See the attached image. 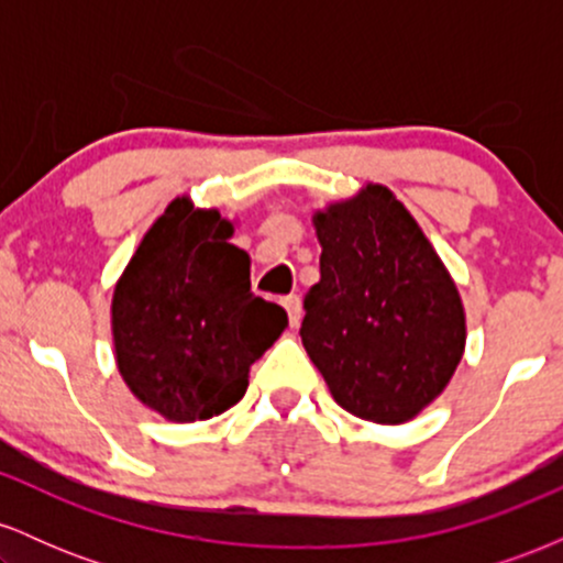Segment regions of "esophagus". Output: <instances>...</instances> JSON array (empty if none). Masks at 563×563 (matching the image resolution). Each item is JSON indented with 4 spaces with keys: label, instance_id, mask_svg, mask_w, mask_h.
Here are the masks:
<instances>
[{
    "label": "esophagus",
    "instance_id": "34e87169",
    "mask_svg": "<svg viewBox=\"0 0 563 563\" xmlns=\"http://www.w3.org/2000/svg\"><path fill=\"white\" fill-rule=\"evenodd\" d=\"M283 307H286V312H288V322H290V328H296L301 322V299L296 294H290V296H286V299H283Z\"/></svg>",
    "mask_w": 563,
    "mask_h": 563
}]
</instances>
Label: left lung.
Listing matches in <instances>:
<instances>
[{
  "instance_id": "left-lung-1",
  "label": "left lung",
  "mask_w": 563,
  "mask_h": 563,
  "mask_svg": "<svg viewBox=\"0 0 563 563\" xmlns=\"http://www.w3.org/2000/svg\"><path fill=\"white\" fill-rule=\"evenodd\" d=\"M320 283L303 296L301 344L333 399L373 423L431 405L466 349L461 294L434 245L384 185L312 217Z\"/></svg>"
}]
</instances>
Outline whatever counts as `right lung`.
<instances>
[{
	"label": "right lung",
	"mask_w": 563,
	"mask_h": 563,
	"mask_svg": "<svg viewBox=\"0 0 563 563\" xmlns=\"http://www.w3.org/2000/svg\"><path fill=\"white\" fill-rule=\"evenodd\" d=\"M217 209L174 198L115 283V365L166 421L214 418L241 402L249 371L286 331V309L251 294V260Z\"/></svg>",
	"instance_id": "obj_1"
}]
</instances>
